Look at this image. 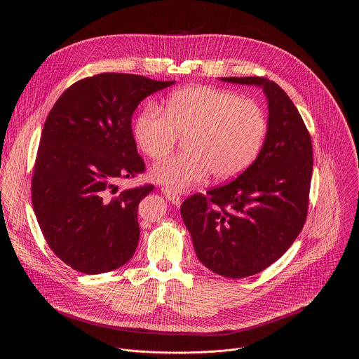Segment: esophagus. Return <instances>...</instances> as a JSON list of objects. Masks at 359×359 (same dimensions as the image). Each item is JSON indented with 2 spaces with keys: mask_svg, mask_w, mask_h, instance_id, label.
<instances>
[{
  "mask_svg": "<svg viewBox=\"0 0 359 359\" xmlns=\"http://www.w3.org/2000/svg\"><path fill=\"white\" fill-rule=\"evenodd\" d=\"M162 191H163V194L166 196V198H168L169 201H172L173 204H176V206H179V204L182 203V197H180L175 190L168 189V187H163Z\"/></svg>",
  "mask_w": 359,
  "mask_h": 359,
  "instance_id": "esophagus-1",
  "label": "esophagus"
}]
</instances>
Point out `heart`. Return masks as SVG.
Masks as SVG:
<instances>
[{
  "label": "heart",
  "mask_w": 359,
  "mask_h": 359,
  "mask_svg": "<svg viewBox=\"0 0 359 359\" xmlns=\"http://www.w3.org/2000/svg\"><path fill=\"white\" fill-rule=\"evenodd\" d=\"M269 122L263 108L236 92L215 86H189L169 95L162 108L146 105L135 118L137 149L159 159L184 137L180 155L150 169V177L175 191L203 182L209 175L229 180L244 172L263 149Z\"/></svg>",
  "instance_id": "1"
}]
</instances>
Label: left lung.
Returning <instances> with one entry per match:
<instances>
[{
    "instance_id": "obj_1",
    "label": "left lung",
    "mask_w": 359,
    "mask_h": 359,
    "mask_svg": "<svg viewBox=\"0 0 359 359\" xmlns=\"http://www.w3.org/2000/svg\"><path fill=\"white\" fill-rule=\"evenodd\" d=\"M257 85L269 99L262 151L238 177L187 197L180 213L197 259L229 278L257 274L277 262L304 227L313 176V144L288 95L264 76L222 78Z\"/></svg>"
}]
</instances>
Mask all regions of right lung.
<instances>
[{
    "label": "right lung",
    "mask_w": 359,
    "mask_h": 359,
    "mask_svg": "<svg viewBox=\"0 0 359 359\" xmlns=\"http://www.w3.org/2000/svg\"><path fill=\"white\" fill-rule=\"evenodd\" d=\"M173 85L105 72L71 85L50 109L31 182L41 231L67 266L100 274L128 263L139 241L137 206L153 184L118 191L144 172L132 133L140 100Z\"/></svg>",
    "instance_id": "right-lung-1"
}]
</instances>
